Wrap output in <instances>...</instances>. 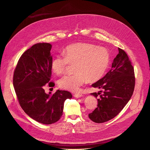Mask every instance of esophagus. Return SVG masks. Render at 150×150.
Here are the masks:
<instances>
[{
    "instance_id": "1",
    "label": "esophagus",
    "mask_w": 150,
    "mask_h": 150,
    "mask_svg": "<svg viewBox=\"0 0 150 150\" xmlns=\"http://www.w3.org/2000/svg\"><path fill=\"white\" fill-rule=\"evenodd\" d=\"M74 96L76 98H81L83 96V95L82 94H74Z\"/></svg>"
}]
</instances>
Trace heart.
I'll return each mask as SVG.
<instances>
[{
  "label": "heart",
  "instance_id": "obj_1",
  "mask_svg": "<svg viewBox=\"0 0 150 150\" xmlns=\"http://www.w3.org/2000/svg\"><path fill=\"white\" fill-rule=\"evenodd\" d=\"M63 55H58L52 60L51 67L57 75L63 74L69 65H74L72 75L63 76L59 86L72 92H77L86 82L100 80L109 66L110 55L105 49L87 42H78L68 46Z\"/></svg>",
  "mask_w": 150,
  "mask_h": 150
}]
</instances>
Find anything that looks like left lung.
Returning a JSON list of instances; mask_svg holds the SVG:
<instances>
[{"mask_svg":"<svg viewBox=\"0 0 150 150\" xmlns=\"http://www.w3.org/2000/svg\"><path fill=\"white\" fill-rule=\"evenodd\" d=\"M118 50L111 69L92 85L93 87L103 89L100 93H91L98 97L97 108L88 115L96 123H103L116 116L129 101L134 91V67L126 53L120 48Z\"/></svg>","mask_w":150,"mask_h":150,"instance_id":"8db88e82","label":"left lung"}]
</instances>
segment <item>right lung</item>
Instances as JSON below:
<instances>
[{
	"mask_svg": "<svg viewBox=\"0 0 150 150\" xmlns=\"http://www.w3.org/2000/svg\"><path fill=\"white\" fill-rule=\"evenodd\" d=\"M50 43H37L21 56L14 70L13 84L18 102L26 114L37 122L50 125L63 113L64 103L72 96L68 91L46 94L45 85L54 87L50 81L53 60Z\"/></svg>",
	"mask_w": 150,
	"mask_h": 150,
	"instance_id": "obj_1",
	"label": "right lung"
}]
</instances>
